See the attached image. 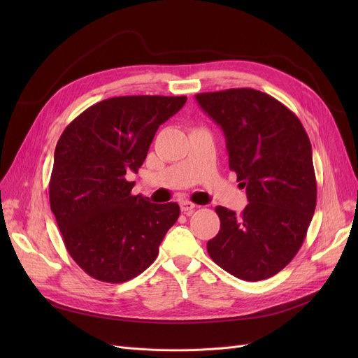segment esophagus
Instances as JSON below:
<instances>
[{
    "mask_svg": "<svg viewBox=\"0 0 358 358\" xmlns=\"http://www.w3.org/2000/svg\"><path fill=\"white\" fill-rule=\"evenodd\" d=\"M180 208H181V212H182L184 215H192L193 210L196 209V204L192 203V201L184 200V201L180 203Z\"/></svg>",
    "mask_w": 358,
    "mask_h": 358,
    "instance_id": "34e87169",
    "label": "esophagus"
}]
</instances>
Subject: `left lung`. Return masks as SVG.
<instances>
[{"instance_id":"1","label":"left lung","mask_w":358,"mask_h":358,"mask_svg":"<svg viewBox=\"0 0 358 358\" xmlns=\"http://www.w3.org/2000/svg\"><path fill=\"white\" fill-rule=\"evenodd\" d=\"M196 100L222 127L229 168L250 201L241 215L217 206L220 229L208 252L241 280L270 278L294 258L315 213L309 136L293 111L258 90L201 92Z\"/></svg>"}]
</instances>
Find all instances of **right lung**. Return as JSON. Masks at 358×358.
Segmentation results:
<instances>
[{"label": "right lung", "instance_id": "right-lung-1", "mask_svg": "<svg viewBox=\"0 0 358 358\" xmlns=\"http://www.w3.org/2000/svg\"><path fill=\"white\" fill-rule=\"evenodd\" d=\"M187 97L123 96L88 107L56 143L50 209L66 251L92 278L124 283L155 261L180 216L177 203L134 196L138 173L158 127Z\"/></svg>", "mask_w": 358, "mask_h": 358}]
</instances>
